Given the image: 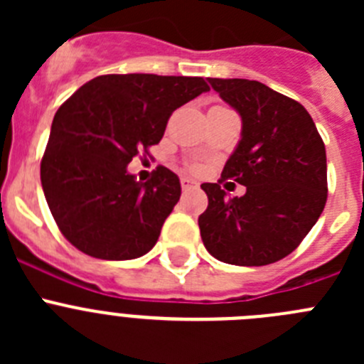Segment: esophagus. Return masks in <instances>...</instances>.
I'll use <instances>...</instances> for the list:
<instances>
[{
  "instance_id": "esophagus-1",
  "label": "esophagus",
  "mask_w": 364,
  "mask_h": 364,
  "mask_svg": "<svg viewBox=\"0 0 364 364\" xmlns=\"http://www.w3.org/2000/svg\"><path fill=\"white\" fill-rule=\"evenodd\" d=\"M180 186H182V189H184V191H189V189L197 188V182L191 178H188V176H184V178L180 180Z\"/></svg>"
}]
</instances>
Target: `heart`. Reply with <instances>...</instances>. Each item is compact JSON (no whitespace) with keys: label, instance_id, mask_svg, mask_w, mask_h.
I'll use <instances>...</instances> for the list:
<instances>
[{"label":"heart","instance_id":"1","mask_svg":"<svg viewBox=\"0 0 364 364\" xmlns=\"http://www.w3.org/2000/svg\"><path fill=\"white\" fill-rule=\"evenodd\" d=\"M195 169H197V167H195Z\"/></svg>","mask_w":364,"mask_h":364}]
</instances>
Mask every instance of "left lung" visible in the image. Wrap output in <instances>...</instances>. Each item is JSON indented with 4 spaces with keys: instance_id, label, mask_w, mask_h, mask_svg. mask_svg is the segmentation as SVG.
Segmentation results:
<instances>
[{
    "instance_id": "obj_1",
    "label": "left lung",
    "mask_w": 364,
    "mask_h": 364,
    "mask_svg": "<svg viewBox=\"0 0 364 364\" xmlns=\"http://www.w3.org/2000/svg\"><path fill=\"white\" fill-rule=\"evenodd\" d=\"M242 118L239 146L222 179L247 186L228 199L218 184H202L208 210L198 217L205 250L235 266H266L290 255L326 204V149L299 102L264 83L208 78Z\"/></svg>"
}]
</instances>
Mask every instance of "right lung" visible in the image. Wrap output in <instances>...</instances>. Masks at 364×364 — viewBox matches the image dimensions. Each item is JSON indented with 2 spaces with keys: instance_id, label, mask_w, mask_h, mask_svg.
<instances>
[{
  "instance_id": "add662e5",
  "label": "right lung",
  "mask_w": 364,
  "mask_h": 364,
  "mask_svg": "<svg viewBox=\"0 0 364 364\" xmlns=\"http://www.w3.org/2000/svg\"><path fill=\"white\" fill-rule=\"evenodd\" d=\"M210 91L198 76L104 74L54 114L41 159V188L74 247L104 260L146 255L180 198V180L159 166L147 182L127 171L159 144L180 105Z\"/></svg>"
}]
</instances>
